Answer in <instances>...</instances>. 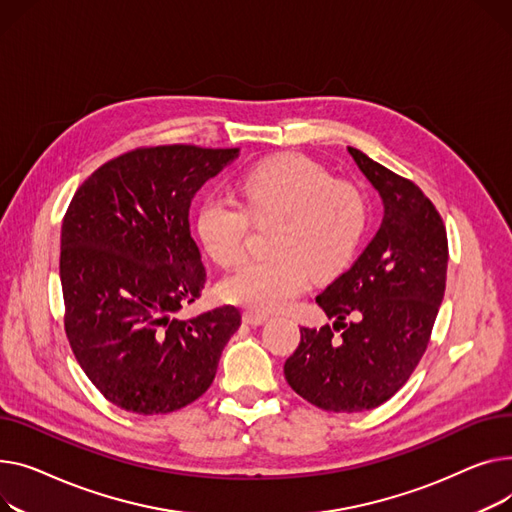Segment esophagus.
I'll return each instance as SVG.
<instances>
[{"label": "esophagus", "mask_w": 512, "mask_h": 512, "mask_svg": "<svg viewBox=\"0 0 512 512\" xmlns=\"http://www.w3.org/2000/svg\"><path fill=\"white\" fill-rule=\"evenodd\" d=\"M268 320V316H264V314H256V312H246L244 314V322L246 324H252V326H260V324H264Z\"/></svg>", "instance_id": "obj_1"}]
</instances>
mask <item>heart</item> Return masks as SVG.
Returning a JSON list of instances; mask_svg holds the SVG:
<instances>
[{
    "instance_id": "obj_1",
    "label": "heart",
    "mask_w": 512,
    "mask_h": 512,
    "mask_svg": "<svg viewBox=\"0 0 512 512\" xmlns=\"http://www.w3.org/2000/svg\"><path fill=\"white\" fill-rule=\"evenodd\" d=\"M242 206L208 194L196 213L204 252L219 266L244 258L250 219L279 223L270 235V258L233 270L219 285L229 304L256 314H279L308 287L310 273L326 279L343 270L362 244L368 204L362 192L337 184L322 165L304 155L258 163L239 182Z\"/></svg>"
}]
</instances>
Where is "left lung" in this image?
<instances>
[{
	"label": "left lung",
	"mask_w": 512,
	"mask_h": 512,
	"mask_svg": "<svg viewBox=\"0 0 512 512\" xmlns=\"http://www.w3.org/2000/svg\"><path fill=\"white\" fill-rule=\"evenodd\" d=\"M347 150L382 198V223L316 297L333 326L299 328L302 341L283 368L299 397L335 413L374 409L409 380L428 347L448 264L446 229L426 194L362 150Z\"/></svg>",
	"instance_id": "left-lung-1"
}]
</instances>
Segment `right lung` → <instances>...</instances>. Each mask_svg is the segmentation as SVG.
<instances>
[{
  "instance_id": "add662e5",
  "label": "right lung",
  "mask_w": 512,
  "mask_h": 512,
  "mask_svg": "<svg viewBox=\"0 0 512 512\" xmlns=\"http://www.w3.org/2000/svg\"><path fill=\"white\" fill-rule=\"evenodd\" d=\"M237 157L239 148H138L99 167L68 206L59 254L66 335L117 407L155 415L190 405L242 324L233 306L177 316L206 283L190 204Z\"/></svg>"
}]
</instances>
